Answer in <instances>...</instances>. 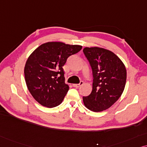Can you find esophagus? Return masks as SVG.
<instances>
[{
	"instance_id": "obj_1",
	"label": "esophagus",
	"mask_w": 147,
	"mask_h": 147,
	"mask_svg": "<svg viewBox=\"0 0 147 147\" xmlns=\"http://www.w3.org/2000/svg\"><path fill=\"white\" fill-rule=\"evenodd\" d=\"M83 85V81H81L80 82V83H79V84H73V87H77V88H78V87H81V85Z\"/></svg>"
}]
</instances>
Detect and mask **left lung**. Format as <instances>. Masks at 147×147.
<instances>
[{"label": "left lung", "instance_id": "obj_1", "mask_svg": "<svg viewBox=\"0 0 147 147\" xmlns=\"http://www.w3.org/2000/svg\"><path fill=\"white\" fill-rule=\"evenodd\" d=\"M83 53L93 72V89L83 97L85 107L99 112L110 107L120 98L126 82V69L113 52L98 47L85 48Z\"/></svg>", "mask_w": 147, "mask_h": 147}]
</instances>
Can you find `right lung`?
<instances>
[{"instance_id": "1", "label": "right lung", "mask_w": 147, "mask_h": 147, "mask_svg": "<svg viewBox=\"0 0 147 147\" xmlns=\"http://www.w3.org/2000/svg\"><path fill=\"white\" fill-rule=\"evenodd\" d=\"M81 49L79 45L51 42L42 44L29 56L24 68L25 82L40 104L52 108L62 102L69 89L62 66Z\"/></svg>"}]
</instances>
